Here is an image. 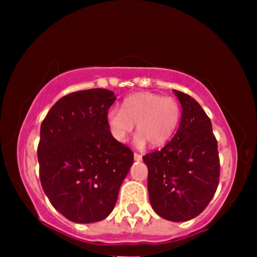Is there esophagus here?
Wrapping results in <instances>:
<instances>
[{
	"mask_svg": "<svg viewBox=\"0 0 257 257\" xmlns=\"http://www.w3.org/2000/svg\"><path fill=\"white\" fill-rule=\"evenodd\" d=\"M134 159H135V161H142L143 156L138 153H134Z\"/></svg>",
	"mask_w": 257,
	"mask_h": 257,
	"instance_id": "esophagus-1",
	"label": "esophagus"
}]
</instances>
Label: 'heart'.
<instances>
[{"instance_id": "heart-1", "label": "heart", "mask_w": 257, "mask_h": 257, "mask_svg": "<svg viewBox=\"0 0 257 257\" xmlns=\"http://www.w3.org/2000/svg\"><path fill=\"white\" fill-rule=\"evenodd\" d=\"M181 118L179 102L173 97L154 93L130 95L121 104V108H111L106 120L112 136L120 143L127 141L136 123L135 144L142 147L149 142L151 146H160L176 133Z\"/></svg>"}]
</instances>
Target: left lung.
<instances>
[{
  "label": "left lung",
  "mask_w": 257,
  "mask_h": 257,
  "mask_svg": "<svg viewBox=\"0 0 257 257\" xmlns=\"http://www.w3.org/2000/svg\"><path fill=\"white\" fill-rule=\"evenodd\" d=\"M173 93L182 108L179 128L162 150L143 160L153 210L165 220L182 222L201 214L214 196L220 160L211 120L202 106L189 95Z\"/></svg>",
  "instance_id": "obj_1"
}]
</instances>
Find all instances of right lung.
<instances>
[{
	"mask_svg": "<svg viewBox=\"0 0 257 257\" xmlns=\"http://www.w3.org/2000/svg\"><path fill=\"white\" fill-rule=\"evenodd\" d=\"M116 97L93 88L60 98L41 125V184L56 211L76 223L110 214L134 163L132 150L112 136L107 111Z\"/></svg>",
	"mask_w": 257,
	"mask_h": 257,
	"instance_id": "1",
	"label": "right lung"
}]
</instances>
